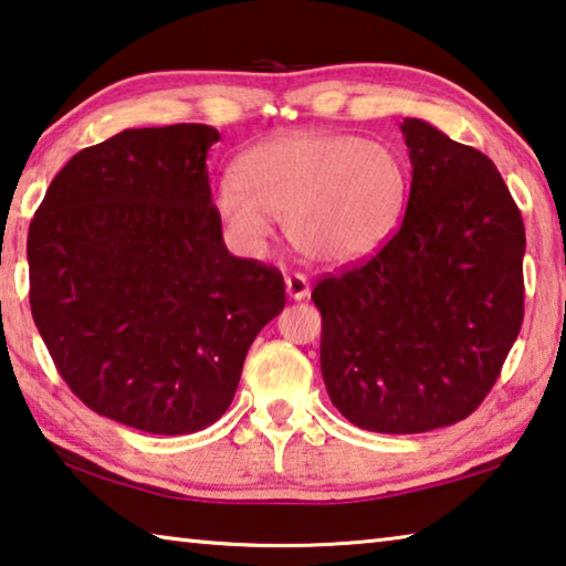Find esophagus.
<instances>
[{
  "label": "esophagus",
  "mask_w": 566,
  "mask_h": 566,
  "mask_svg": "<svg viewBox=\"0 0 566 566\" xmlns=\"http://www.w3.org/2000/svg\"><path fill=\"white\" fill-rule=\"evenodd\" d=\"M285 293H289V298L291 301H303V298H308L311 295V283H308V277L305 275H289L285 277Z\"/></svg>",
  "instance_id": "34e87169"
}]
</instances>
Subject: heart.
I'll use <instances>...</instances> for the list:
<instances>
[{
    "mask_svg": "<svg viewBox=\"0 0 566 566\" xmlns=\"http://www.w3.org/2000/svg\"><path fill=\"white\" fill-rule=\"evenodd\" d=\"M409 200V168L391 145L358 135H277L238 157L233 178L212 190L228 238L261 255L271 218L295 253L321 265H354L381 248Z\"/></svg>",
    "mask_w": 566,
    "mask_h": 566,
    "instance_id": "1",
    "label": "heart"
}]
</instances>
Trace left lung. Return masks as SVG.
<instances>
[{
  "label": "left lung",
  "instance_id": "obj_1",
  "mask_svg": "<svg viewBox=\"0 0 566 566\" xmlns=\"http://www.w3.org/2000/svg\"><path fill=\"white\" fill-rule=\"evenodd\" d=\"M411 192L394 238L313 291L321 374L358 429L423 433L476 409L524 318V222L484 153L401 123Z\"/></svg>",
  "mask_w": 566,
  "mask_h": 566
}]
</instances>
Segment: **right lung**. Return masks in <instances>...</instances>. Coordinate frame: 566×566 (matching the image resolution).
<instances>
[{"mask_svg": "<svg viewBox=\"0 0 566 566\" xmlns=\"http://www.w3.org/2000/svg\"><path fill=\"white\" fill-rule=\"evenodd\" d=\"M210 125L129 127L54 175L27 235L34 326L92 411L180 437L228 411L283 275L228 253Z\"/></svg>", "mask_w": 566, "mask_h": 566, "instance_id": "right-lung-1", "label": "right lung"}]
</instances>
